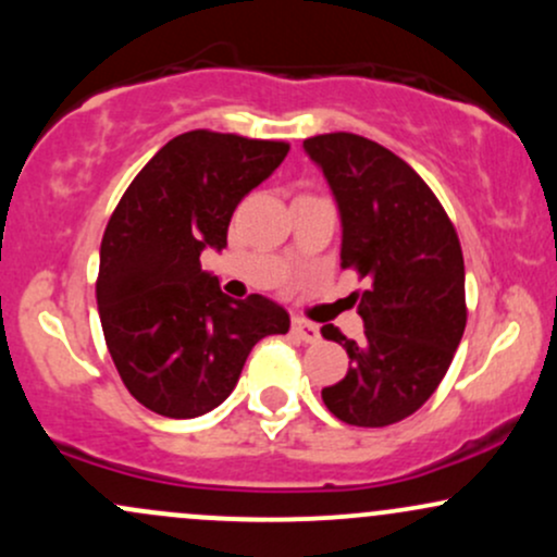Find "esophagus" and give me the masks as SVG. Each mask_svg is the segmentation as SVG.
Listing matches in <instances>:
<instances>
[{"label": "esophagus", "instance_id": "1", "mask_svg": "<svg viewBox=\"0 0 557 557\" xmlns=\"http://www.w3.org/2000/svg\"><path fill=\"white\" fill-rule=\"evenodd\" d=\"M293 335L298 341H304V344H317L320 341V327L314 322L301 320V317H293Z\"/></svg>", "mask_w": 557, "mask_h": 557}]
</instances>
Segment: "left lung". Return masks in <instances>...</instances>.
Listing matches in <instances>:
<instances>
[{
  "label": "left lung",
  "mask_w": 557,
  "mask_h": 557,
  "mask_svg": "<svg viewBox=\"0 0 557 557\" xmlns=\"http://www.w3.org/2000/svg\"><path fill=\"white\" fill-rule=\"evenodd\" d=\"M304 150L338 200L341 269L368 283L351 293L364 320L359 344L322 327L351 359L344 381L322 388V401L348 425L399 423L438 388L466 330L460 237L418 171L383 145L333 132L304 139Z\"/></svg>",
  "instance_id": "8db88e82"
}]
</instances>
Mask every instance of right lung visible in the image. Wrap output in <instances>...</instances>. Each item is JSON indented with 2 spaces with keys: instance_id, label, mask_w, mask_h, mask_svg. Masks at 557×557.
<instances>
[{
  "instance_id": "add662e5",
  "label": "right lung",
  "mask_w": 557,
  "mask_h": 557,
  "mask_svg": "<svg viewBox=\"0 0 557 557\" xmlns=\"http://www.w3.org/2000/svg\"><path fill=\"white\" fill-rule=\"evenodd\" d=\"M283 139L195 129L174 137L121 195L100 246L97 307L121 381L163 418H198L235 388L250 348L288 333L269 298L224 296L200 250L227 246L237 203L288 156Z\"/></svg>"
}]
</instances>
